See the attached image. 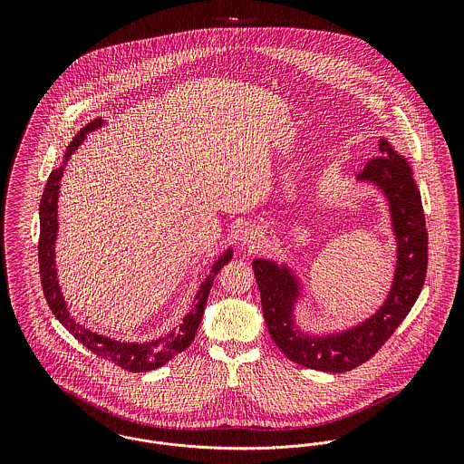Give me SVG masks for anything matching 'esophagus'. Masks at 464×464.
Returning a JSON list of instances; mask_svg holds the SVG:
<instances>
[{"instance_id": "1", "label": "esophagus", "mask_w": 464, "mask_h": 464, "mask_svg": "<svg viewBox=\"0 0 464 464\" xmlns=\"http://www.w3.org/2000/svg\"><path fill=\"white\" fill-rule=\"evenodd\" d=\"M239 239H241L243 246L257 248L261 243V230L256 225H246V227H243Z\"/></svg>"}]
</instances>
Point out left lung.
<instances>
[{
    "mask_svg": "<svg viewBox=\"0 0 464 464\" xmlns=\"http://www.w3.org/2000/svg\"><path fill=\"white\" fill-rule=\"evenodd\" d=\"M379 148L384 157L370 160L355 182L373 186L386 199L397 261L390 291L372 316L344 329L305 331L296 324V309L307 287L296 269L265 257L252 263L271 339L287 359L311 370L343 373L373 357L409 314L425 282L427 227L412 168L386 137Z\"/></svg>",
    "mask_w": 464,
    "mask_h": 464,
    "instance_id": "1",
    "label": "left lung"
}]
</instances>
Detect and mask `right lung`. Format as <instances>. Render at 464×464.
<instances>
[{
  "label": "right lung",
  "instance_id": "1",
  "mask_svg": "<svg viewBox=\"0 0 464 464\" xmlns=\"http://www.w3.org/2000/svg\"><path fill=\"white\" fill-rule=\"evenodd\" d=\"M103 125L105 121L102 118H96L91 123H87L83 129H80V132L76 133L66 146L63 164L50 173V179L46 182L41 205H39V221H41L39 271H41V284H43L46 302L52 313L55 314V318L66 327L67 331L71 332L94 355H98L102 361L133 373H139V372H150V370L160 368L169 359L182 353L193 343L201 324V316L205 311V304H207L212 282L219 273V269L232 261L234 248L232 246L227 248L216 259L208 275L199 284L198 291L189 305V311L186 313L184 320L177 327H173V331L150 341H118L80 325L67 309L66 298L63 295V289L59 284V273H57L55 246H57V236H59V193H61V182L66 171L67 160L85 140L87 133L94 132Z\"/></svg>",
  "mask_w": 464,
  "mask_h": 464
}]
</instances>
